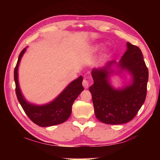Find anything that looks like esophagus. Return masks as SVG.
<instances>
[{
  "mask_svg": "<svg viewBox=\"0 0 160 160\" xmlns=\"http://www.w3.org/2000/svg\"><path fill=\"white\" fill-rule=\"evenodd\" d=\"M82 85H83V87L85 89L88 88V87H89V81L85 80V79H84L83 81H82Z\"/></svg>",
  "mask_w": 160,
  "mask_h": 160,
  "instance_id": "esophagus-1",
  "label": "esophagus"
}]
</instances>
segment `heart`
Segmentation results:
<instances>
[{
    "instance_id": "b5f03b06",
    "label": "heart",
    "mask_w": 160,
    "mask_h": 160,
    "mask_svg": "<svg viewBox=\"0 0 160 160\" xmlns=\"http://www.w3.org/2000/svg\"><path fill=\"white\" fill-rule=\"evenodd\" d=\"M100 47H101V46H99V45H97V46H95V47H94L93 50H95V51H97V50H99V48H100Z\"/></svg>"
}]
</instances>
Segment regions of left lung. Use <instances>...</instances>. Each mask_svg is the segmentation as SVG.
<instances>
[{"instance_id": "1", "label": "left lung", "mask_w": 160, "mask_h": 160, "mask_svg": "<svg viewBox=\"0 0 160 160\" xmlns=\"http://www.w3.org/2000/svg\"><path fill=\"white\" fill-rule=\"evenodd\" d=\"M114 63L109 61L104 67L92 70L94 84L90 88L96 117L111 125L128 123L135 117L145 102L148 81V69L141 50L136 46L127 43V50L117 63L119 73L126 70L132 76L129 86L118 90L109 82Z\"/></svg>"}]
</instances>
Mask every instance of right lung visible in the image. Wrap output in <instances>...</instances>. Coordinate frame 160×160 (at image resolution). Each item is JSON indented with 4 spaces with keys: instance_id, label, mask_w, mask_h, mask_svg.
<instances>
[{
    "instance_id": "right-lung-1",
    "label": "right lung",
    "mask_w": 160,
    "mask_h": 160,
    "mask_svg": "<svg viewBox=\"0 0 160 160\" xmlns=\"http://www.w3.org/2000/svg\"><path fill=\"white\" fill-rule=\"evenodd\" d=\"M26 48L21 51L14 70L15 92L20 105L27 116L37 125L47 127L58 125L66 121L72 112V106L78 95L84 90L80 76L70 82L56 98L48 104L35 105L30 104L25 99L18 82V67Z\"/></svg>"
}]
</instances>
